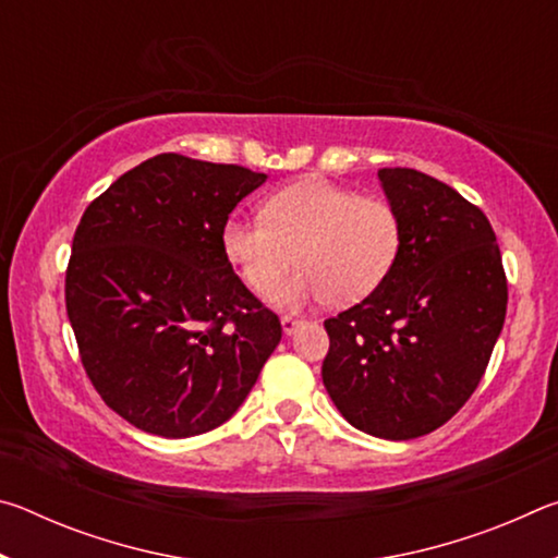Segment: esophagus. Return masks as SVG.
Instances as JSON below:
<instances>
[{
  "mask_svg": "<svg viewBox=\"0 0 558 558\" xmlns=\"http://www.w3.org/2000/svg\"><path fill=\"white\" fill-rule=\"evenodd\" d=\"M280 325H282V332H286L288 337L290 335H295L298 332V329L302 327V319H295V317H280Z\"/></svg>",
  "mask_w": 558,
  "mask_h": 558,
  "instance_id": "obj_1",
  "label": "esophagus"
}]
</instances>
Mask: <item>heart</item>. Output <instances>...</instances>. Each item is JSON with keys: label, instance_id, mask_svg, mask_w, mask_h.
Listing matches in <instances>:
<instances>
[{"label": "heart", "instance_id": "1", "mask_svg": "<svg viewBox=\"0 0 558 558\" xmlns=\"http://www.w3.org/2000/svg\"><path fill=\"white\" fill-rule=\"evenodd\" d=\"M401 216L379 196L305 179L270 196L263 216L231 214L221 248L245 286L263 292L298 257L303 266L268 293L272 305L300 310L332 298L352 305L381 286L399 260Z\"/></svg>", "mask_w": 558, "mask_h": 558}]
</instances>
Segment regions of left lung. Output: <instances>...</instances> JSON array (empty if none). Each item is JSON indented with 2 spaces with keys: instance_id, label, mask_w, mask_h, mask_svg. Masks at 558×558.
Wrapping results in <instances>:
<instances>
[{
  "instance_id": "8db88e82",
  "label": "left lung",
  "mask_w": 558,
  "mask_h": 558,
  "mask_svg": "<svg viewBox=\"0 0 558 558\" xmlns=\"http://www.w3.org/2000/svg\"><path fill=\"white\" fill-rule=\"evenodd\" d=\"M401 216L399 260L359 305L329 317L323 381L354 428L411 440L440 428L477 389L505 325L507 278L487 216L405 167L379 169Z\"/></svg>"
}]
</instances>
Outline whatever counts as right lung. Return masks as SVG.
Here are the masks:
<instances>
[{
	"instance_id": "add662e5",
	"label": "right lung",
	"mask_w": 558,
	"mask_h": 558,
	"mask_svg": "<svg viewBox=\"0 0 558 558\" xmlns=\"http://www.w3.org/2000/svg\"><path fill=\"white\" fill-rule=\"evenodd\" d=\"M266 179L167 153L83 214L65 310L93 386L135 428L192 438L221 426L278 347V315L221 248L223 221Z\"/></svg>"
}]
</instances>
